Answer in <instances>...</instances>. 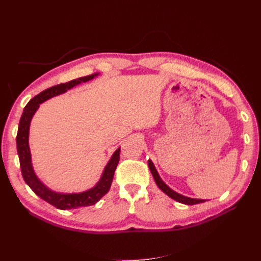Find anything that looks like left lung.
Segmentation results:
<instances>
[{"instance_id": "left-lung-1", "label": "left lung", "mask_w": 261, "mask_h": 261, "mask_svg": "<svg viewBox=\"0 0 261 261\" xmlns=\"http://www.w3.org/2000/svg\"><path fill=\"white\" fill-rule=\"evenodd\" d=\"M148 165H149L150 171H151V174H152V176H153V178H154V181H155V184L158 185V187H159L165 195H168L169 197H171L172 199H174V200H176L177 202L184 203V204H196V203H201V202L206 201L204 199L191 198V197L183 196V195H180V194L176 193L175 191H173L172 188H170V187L162 180V178H161L160 175H159V173H158V171H156V169H155V167H154L153 162H152L151 160H150V159L148 160Z\"/></svg>"}]
</instances>
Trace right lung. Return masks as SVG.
<instances>
[{"mask_svg":"<svg viewBox=\"0 0 261 261\" xmlns=\"http://www.w3.org/2000/svg\"><path fill=\"white\" fill-rule=\"evenodd\" d=\"M99 75L100 73H93L91 75L77 78V80L70 81L65 84L53 86L51 88L43 90L28 102L25 109H23V112L19 121L16 144L23 180L26 181V184L33 189V192L37 196H39L41 199L51 203L52 206L57 207L58 209L61 210H69L91 206V204L97 203L102 197L110 191L115 169L117 167L118 161H120L121 147L117 148L113 152L111 159L109 160V162L103 169V172H102L100 179L93 187L81 193H59L52 191V189L46 186L36 174L33 165V160H31V152L29 147L30 123L35 113L38 111L39 107H40V105L43 103V102L53 97L65 93L67 92V90L72 89L74 87L83 83L92 81L93 78H96Z\"/></svg>","mask_w":261,"mask_h":261,"instance_id":"right-lung-1","label":"right lung"}]
</instances>
